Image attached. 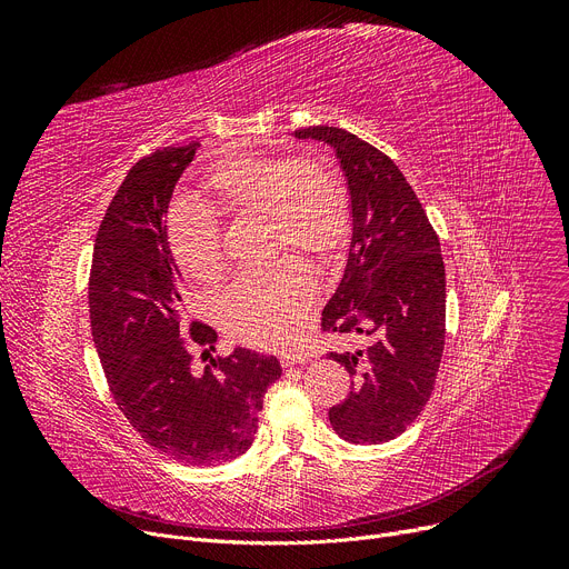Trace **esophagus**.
Listing matches in <instances>:
<instances>
[{
  "label": "esophagus",
  "instance_id": "esophagus-1",
  "mask_svg": "<svg viewBox=\"0 0 569 569\" xmlns=\"http://www.w3.org/2000/svg\"><path fill=\"white\" fill-rule=\"evenodd\" d=\"M309 360V357L305 355V352H286V355H281V367L283 369H288V367H295V365H305Z\"/></svg>",
  "mask_w": 569,
  "mask_h": 569
}]
</instances>
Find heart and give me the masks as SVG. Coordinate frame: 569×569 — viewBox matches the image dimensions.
<instances>
[{
    "label": "heart",
    "instance_id": "obj_1",
    "mask_svg": "<svg viewBox=\"0 0 569 569\" xmlns=\"http://www.w3.org/2000/svg\"><path fill=\"white\" fill-rule=\"evenodd\" d=\"M209 207H172L166 234L174 262L198 283L226 272L223 230L228 219L262 217L269 253L302 249L316 258L337 253L350 228L348 193L330 163L313 157H237L219 161L204 177ZM318 281L297 256H283L260 272L239 277L219 300L223 330L242 343L281 348L290 343L313 307Z\"/></svg>",
    "mask_w": 569,
    "mask_h": 569
}]
</instances>
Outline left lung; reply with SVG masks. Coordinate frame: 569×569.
Instances as JSON below:
<instances>
[{"mask_svg":"<svg viewBox=\"0 0 569 569\" xmlns=\"http://www.w3.org/2000/svg\"><path fill=\"white\" fill-rule=\"evenodd\" d=\"M295 136L335 147L352 204L348 264L322 309L320 330L369 337L362 348L330 355L352 382L350 395L330 408V422L348 442H387L425 410L442 360L438 234L399 166L380 149L337 127H307Z\"/></svg>","mask_w":569,"mask_h":569,"instance_id":"1","label":"left lung"}]
</instances>
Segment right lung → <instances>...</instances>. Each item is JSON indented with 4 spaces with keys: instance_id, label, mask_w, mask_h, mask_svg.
<instances>
[{
    "instance_id": "obj_1",
    "label": "right lung",
    "mask_w": 569,
    "mask_h": 569,
    "mask_svg": "<svg viewBox=\"0 0 569 569\" xmlns=\"http://www.w3.org/2000/svg\"><path fill=\"white\" fill-rule=\"evenodd\" d=\"M198 147L157 149L127 172L97 232L89 320L110 395L140 438L184 466H217L251 447L281 367L247 348L193 367L191 346L214 350L217 332L187 318L166 214Z\"/></svg>"
}]
</instances>
